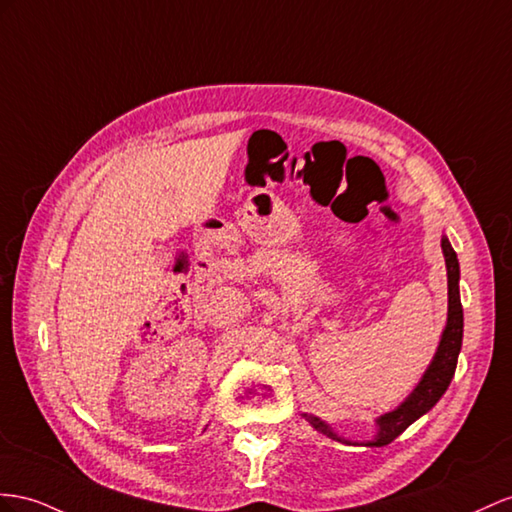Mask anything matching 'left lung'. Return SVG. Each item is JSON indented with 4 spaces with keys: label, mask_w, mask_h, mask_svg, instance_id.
<instances>
[{
    "label": "left lung",
    "mask_w": 512,
    "mask_h": 512,
    "mask_svg": "<svg viewBox=\"0 0 512 512\" xmlns=\"http://www.w3.org/2000/svg\"><path fill=\"white\" fill-rule=\"evenodd\" d=\"M441 251L445 257V270H448V322H445L437 352L426 368L424 376L419 378V383L415 385V389L409 393V396H406L393 411L376 417L378 430L374 439L363 441V445H368V448H374V445L376 448H381V445H387L396 437H400L406 428H409L413 422H417L422 415H426L432 406L441 400L445 389L450 387L454 378L458 352H461V346H463V305H461V292H458L461 268H458V257L448 240V235H443L441 238ZM303 417L318 432H322V435L331 437L335 441L350 443L348 439L339 437L337 432L329 424L322 422L320 417L307 415V413H303Z\"/></svg>",
    "instance_id": "obj_1"
}]
</instances>
